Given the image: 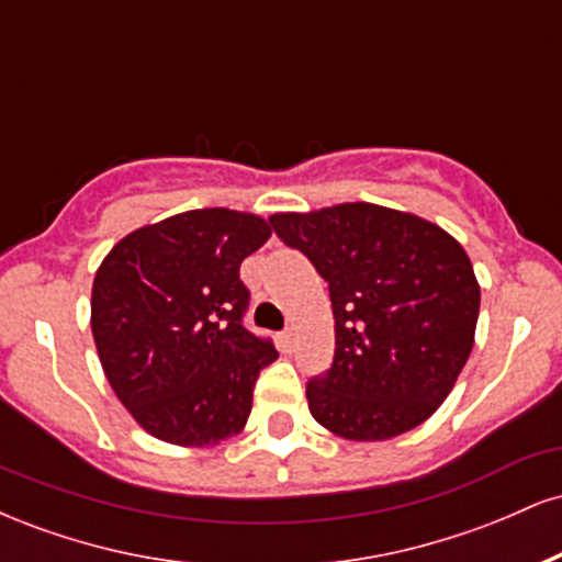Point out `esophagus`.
<instances>
[{
    "instance_id": "obj_1",
    "label": "esophagus",
    "mask_w": 562,
    "mask_h": 562,
    "mask_svg": "<svg viewBox=\"0 0 562 562\" xmlns=\"http://www.w3.org/2000/svg\"><path fill=\"white\" fill-rule=\"evenodd\" d=\"M295 344H299V335H295V330H285L280 335V346H282V351H285V353L293 351Z\"/></svg>"
}]
</instances>
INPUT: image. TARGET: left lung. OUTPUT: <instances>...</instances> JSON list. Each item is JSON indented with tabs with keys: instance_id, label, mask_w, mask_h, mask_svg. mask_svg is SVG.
<instances>
[{
	"instance_id": "left-lung-1",
	"label": "left lung",
	"mask_w": 562,
	"mask_h": 562,
	"mask_svg": "<svg viewBox=\"0 0 562 562\" xmlns=\"http://www.w3.org/2000/svg\"><path fill=\"white\" fill-rule=\"evenodd\" d=\"M327 280L335 353L308 380V412L348 441H385L443 404L475 344L481 285L460 243L375 203L269 216Z\"/></svg>"
}]
</instances>
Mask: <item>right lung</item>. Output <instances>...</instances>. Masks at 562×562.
<instances>
[{
    "mask_svg": "<svg viewBox=\"0 0 562 562\" xmlns=\"http://www.w3.org/2000/svg\"><path fill=\"white\" fill-rule=\"evenodd\" d=\"M269 237L259 214L184 211L128 232L97 267V357L153 438L203 449L248 423L256 378L277 351L243 327L240 263Z\"/></svg>",
    "mask_w": 562,
    "mask_h": 562,
    "instance_id": "1",
    "label": "right lung"
}]
</instances>
